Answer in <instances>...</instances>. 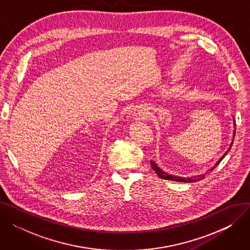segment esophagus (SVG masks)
Returning <instances> with one entry per match:
<instances>
[{
  "label": "esophagus",
  "mask_w": 250,
  "mask_h": 250,
  "mask_svg": "<svg viewBox=\"0 0 250 250\" xmlns=\"http://www.w3.org/2000/svg\"><path fill=\"white\" fill-rule=\"evenodd\" d=\"M134 115H135V117H136V120H141V118H144L145 117V112H143V111H136L135 113H134Z\"/></svg>",
  "instance_id": "1"
}]
</instances>
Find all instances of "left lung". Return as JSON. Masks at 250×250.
<instances>
[{"label":"left lung","mask_w":250,"mask_h":250,"mask_svg":"<svg viewBox=\"0 0 250 250\" xmlns=\"http://www.w3.org/2000/svg\"><path fill=\"white\" fill-rule=\"evenodd\" d=\"M234 126H236V125H235V121H234ZM233 137H235V130H234V134H233ZM232 145H233V141H232V143L230 144V147L228 148V150L225 152V154L223 155L221 158L219 159V161L215 164V166L213 167V168H211L209 169V171H213V170L220 164V162L223 160V158H224V157L227 155V153L229 152V150L231 149V147H232ZM151 166H152V168H153V170L154 171L157 173V175H158L160 178H162V179H167V180H172V181H179V182H194V181H198V180H200V179H202V178H204L205 177V175L203 174V175H199V176H192V177H188V178H186V177H178V176H173V175H170V174H168V173H166V172H164V171H162V170L157 166L156 164H155V162H153V161H151Z\"/></svg>","instance_id":"left-lung-1"}]
</instances>
